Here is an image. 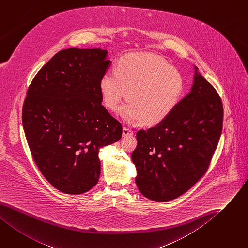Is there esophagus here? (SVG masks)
I'll list each match as a JSON object with an SVG mask.
<instances>
[{
  "label": "esophagus",
  "mask_w": 248,
  "mask_h": 248,
  "mask_svg": "<svg viewBox=\"0 0 248 248\" xmlns=\"http://www.w3.org/2000/svg\"><path fill=\"white\" fill-rule=\"evenodd\" d=\"M133 135H134V130H131L130 128L125 126L123 127V137H130Z\"/></svg>",
  "instance_id": "1"
}]
</instances>
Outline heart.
Listing matches in <instances>:
<instances>
[{
  "label": "heart",
  "instance_id": "heart-1",
  "mask_svg": "<svg viewBox=\"0 0 248 248\" xmlns=\"http://www.w3.org/2000/svg\"><path fill=\"white\" fill-rule=\"evenodd\" d=\"M105 107L114 112L126 94L120 111L127 123L155 125L176 107L184 91L181 75L166 61L147 54H126L106 72L98 82Z\"/></svg>",
  "mask_w": 248,
  "mask_h": 248
}]
</instances>
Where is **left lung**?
<instances>
[{
    "label": "left lung",
    "instance_id": "1",
    "mask_svg": "<svg viewBox=\"0 0 248 248\" xmlns=\"http://www.w3.org/2000/svg\"><path fill=\"white\" fill-rule=\"evenodd\" d=\"M189 93L169 117L137 133L131 154L136 184L143 196L170 202L183 195L206 172L222 130L220 97L194 67Z\"/></svg>",
    "mask_w": 248,
    "mask_h": 248
}]
</instances>
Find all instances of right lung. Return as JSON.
<instances>
[{
    "instance_id": "add662e5",
    "label": "right lung",
    "mask_w": 248,
    "mask_h": 248,
    "mask_svg": "<svg viewBox=\"0 0 248 248\" xmlns=\"http://www.w3.org/2000/svg\"><path fill=\"white\" fill-rule=\"evenodd\" d=\"M101 48L56 54L31 82L22 121L32 158L58 190L80 194L101 174L98 152L122 138L123 127L102 105L98 89L110 61Z\"/></svg>"
}]
</instances>
